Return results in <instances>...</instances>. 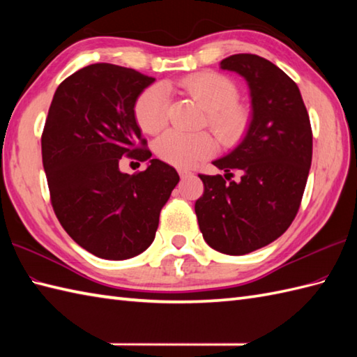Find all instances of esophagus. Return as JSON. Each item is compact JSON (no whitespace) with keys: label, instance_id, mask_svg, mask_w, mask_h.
I'll return each mask as SVG.
<instances>
[{"label":"esophagus","instance_id":"34e87169","mask_svg":"<svg viewBox=\"0 0 357 357\" xmlns=\"http://www.w3.org/2000/svg\"><path fill=\"white\" fill-rule=\"evenodd\" d=\"M179 174H181V178H188V176H192L193 172L187 170V169H179Z\"/></svg>","mask_w":357,"mask_h":357}]
</instances>
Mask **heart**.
<instances>
[{"label":"heart","instance_id":"b5f03b06","mask_svg":"<svg viewBox=\"0 0 357 357\" xmlns=\"http://www.w3.org/2000/svg\"><path fill=\"white\" fill-rule=\"evenodd\" d=\"M178 87L198 102L206 112V124L224 146H233L244 136L250 112L238 101V87L234 82L216 72H201L185 77ZM170 98L161 86H150L135 102L136 123L146 133L161 132L169 119ZM159 159L179 169L192 167L216 151L213 136L207 132L183 133L165 132L155 144Z\"/></svg>","mask_w":357,"mask_h":357}]
</instances>
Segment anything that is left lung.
Instances as JSON below:
<instances>
[{
	"mask_svg": "<svg viewBox=\"0 0 357 357\" xmlns=\"http://www.w3.org/2000/svg\"><path fill=\"white\" fill-rule=\"evenodd\" d=\"M221 69L242 75L252 92L253 119L244 141L213 164L225 174H199L195 202L199 230L218 252L239 256L276 241L291 225L313 156L310 116L296 82L268 59L238 53ZM240 173L231 181L234 172Z\"/></svg>",
	"mask_w": 357,
	"mask_h": 357,
	"instance_id": "obj_1",
	"label": "left lung"
}]
</instances>
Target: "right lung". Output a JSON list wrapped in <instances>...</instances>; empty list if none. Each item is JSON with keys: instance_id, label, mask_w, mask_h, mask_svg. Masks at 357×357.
Segmentation results:
<instances>
[{"instance_id": "obj_1", "label": "right lung", "mask_w": 357, "mask_h": 357, "mask_svg": "<svg viewBox=\"0 0 357 357\" xmlns=\"http://www.w3.org/2000/svg\"><path fill=\"white\" fill-rule=\"evenodd\" d=\"M155 78L100 63L58 86L41 135L50 202L67 234L89 253L123 261L155 239L159 213L179 181L151 159L144 172H119L123 156H151L135 119V102Z\"/></svg>"}]
</instances>
